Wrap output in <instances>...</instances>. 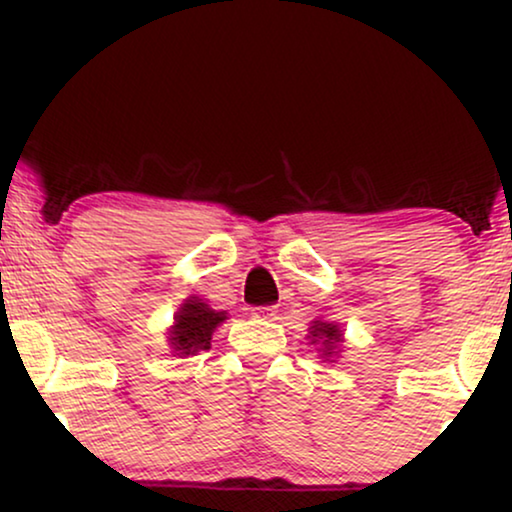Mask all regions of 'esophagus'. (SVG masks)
<instances>
[{
	"mask_svg": "<svg viewBox=\"0 0 512 512\" xmlns=\"http://www.w3.org/2000/svg\"><path fill=\"white\" fill-rule=\"evenodd\" d=\"M274 316H277V306H261V309H254V318L270 320Z\"/></svg>",
	"mask_w": 512,
	"mask_h": 512,
	"instance_id": "1",
	"label": "esophagus"
}]
</instances>
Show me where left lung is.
<instances>
[{
  "label": "left lung",
  "instance_id": "8db88e82",
  "mask_svg": "<svg viewBox=\"0 0 512 512\" xmlns=\"http://www.w3.org/2000/svg\"><path fill=\"white\" fill-rule=\"evenodd\" d=\"M311 343H322V357H325L329 361V357L334 355L338 343L343 341V332L338 329V325H334V322H322V320H313L311 322Z\"/></svg>",
  "mask_w": 512,
  "mask_h": 512
}]
</instances>
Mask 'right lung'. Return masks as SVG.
<instances>
[{"label": "right lung", "mask_w": 512, "mask_h": 512, "mask_svg": "<svg viewBox=\"0 0 512 512\" xmlns=\"http://www.w3.org/2000/svg\"><path fill=\"white\" fill-rule=\"evenodd\" d=\"M226 320V311H215L199 300L190 297L180 306L174 325L169 329V343L178 357L196 355L201 350H210L212 332H215L219 322Z\"/></svg>", "instance_id": "add662e5"}]
</instances>
